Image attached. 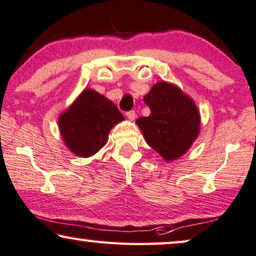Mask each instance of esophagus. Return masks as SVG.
<instances>
[{"label":"esophagus","mask_w":256,"mask_h":256,"mask_svg":"<svg viewBox=\"0 0 256 256\" xmlns=\"http://www.w3.org/2000/svg\"><path fill=\"white\" fill-rule=\"evenodd\" d=\"M126 116H127L128 120H130V121H134L135 118H136V114H135L134 110H130V112H128L127 114H126Z\"/></svg>","instance_id":"obj_1"}]
</instances>
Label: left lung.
<instances>
[{
    "mask_svg": "<svg viewBox=\"0 0 256 256\" xmlns=\"http://www.w3.org/2000/svg\"><path fill=\"white\" fill-rule=\"evenodd\" d=\"M150 116L136 120L144 140L165 162L179 159L200 134L201 116L195 102L173 83H156L144 96Z\"/></svg>",
    "mask_w": 256,
    "mask_h": 256,
    "instance_id": "obj_1",
    "label": "left lung"
}]
</instances>
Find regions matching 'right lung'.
<instances>
[{
  "instance_id": "add662e5",
  "label": "right lung",
  "mask_w": 256,
  "mask_h": 256,
  "mask_svg": "<svg viewBox=\"0 0 256 256\" xmlns=\"http://www.w3.org/2000/svg\"><path fill=\"white\" fill-rule=\"evenodd\" d=\"M124 118L116 104L94 88H85L60 114L58 126L64 146L77 157H91L108 140L110 129Z\"/></svg>"
}]
</instances>
